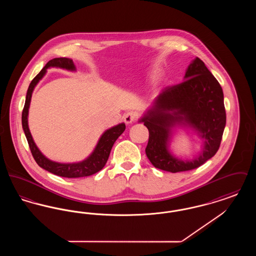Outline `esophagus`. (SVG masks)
<instances>
[{"instance_id": "1", "label": "esophagus", "mask_w": 256, "mask_h": 256, "mask_svg": "<svg viewBox=\"0 0 256 256\" xmlns=\"http://www.w3.org/2000/svg\"><path fill=\"white\" fill-rule=\"evenodd\" d=\"M135 120V114L134 112H126L124 115V121L126 124H132L134 122Z\"/></svg>"}]
</instances>
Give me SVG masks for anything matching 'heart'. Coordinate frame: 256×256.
Returning a JSON list of instances; mask_svg holds the SVG:
<instances>
[{
  "mask_svg": "<svg viewBox=\"0 0 256 256\" xmlns=\"http://www.w3.org/2000/svg\"><path fill=\"white\" fill-rule=\"evenodd\" d=\"M158 74V70H154V71L152 72V74H150V76H152V78H156Z\"/></svg>",
  "mask_w": 256,
  "mask_h": 256,
  "instance_id": "heart-1",
  "label": "heart"
}]
</instances>
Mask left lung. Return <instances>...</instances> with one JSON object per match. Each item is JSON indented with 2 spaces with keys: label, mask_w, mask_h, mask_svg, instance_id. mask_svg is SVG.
<instances>
[{
  "label": "left lung",
  "mask_w": 256,
  "mask_h": 256,
  "mask_svg": "<svg viewBox=\"0 0 256 256\" xmlns=\"http://www.w3.org/2000/svg\"><path fill=\"white\" fill-rule=\"evenodd\" d=\"M183 80L164 88L138 121L148 130V158L156 168L170 172L195 169L213 158L226 122L222 89L198 58L191 61ZM180 129L195 134L202 142L193 159H180L170 150Z\"/></svg>",
  "instance_id": "8db88e82"
}]
</instances>
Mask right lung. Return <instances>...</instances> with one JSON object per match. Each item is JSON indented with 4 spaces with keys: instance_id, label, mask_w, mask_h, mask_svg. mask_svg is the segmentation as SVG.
I'll use <instances>...</instances> for the list:
<instances>
[{
    "instance_id": "1",
    "label": "right lung",
    "mask_w": 256,
    "mask_h": 256,
    "mask_svg": "<svg viewBox=\"0 0 256 256\" xmlns=\"http://www.w3.org/2000/svg\"><path fill=\"white\" fill-rule=\"evenodd\" d=\"M50 68H60L70 72L76 71V68L71 58H54L45 65V67L32 80L30 84L28 86L26 96L24 110L22 112V126H23L26 138L28 140V146L30 148V152L32 154V156L36 161L39 167L60 176L74 178H84V176L94 174L104 167L110 156L111 148L114 145L115 141L118 139V137L124 132L126 124L124 122H120L104 130V134H102L100 137L98 138L97 145L94 148L93 152L86 158L82 161L72 162V163H60V162L52 161L47 156H45L41 152V150L38 148L32 138V135L30 134V130L28 128V110H30L32 96L34 88L36 87L38 82L44 78V76L47 73V70Z\"/></svg>"
}]
</instances>
